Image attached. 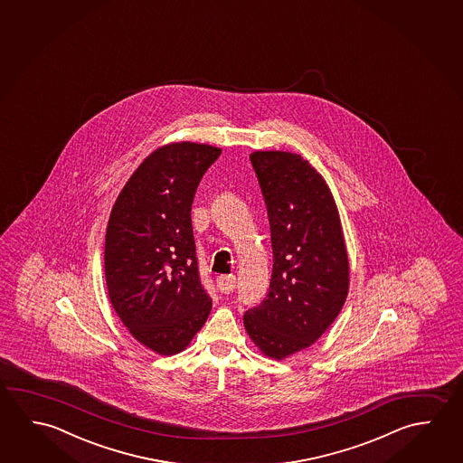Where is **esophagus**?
I'll return each mask as SVG.
<instances>
[{"instance_id":"1","label":"esophagus","mask_w":463,"mask_h":463,"mask_svg":"<svg viewBox=\"0 0 463 463\" xmlns=\"http://www.w3.org/2000/svg\"><path fill=\"white\" fill-rule=\"evenodd\" d=\"M235 282H237L235 276H220L218 280H216L218 288H220L222 294H231L235 288Z\"/></svg>"}]
</instances>
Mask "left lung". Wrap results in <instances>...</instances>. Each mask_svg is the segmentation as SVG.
I'll list each match as a JSON object with an SVG mask.
<instances>
[{"instance_id":"8db88e82","label":"left lung","mask_w":463,"mask_h":463,"mask_svg":"<svg viewBox=\"0 0 463 463\" xmlns=\"http://www.w3.org/2000/svg\"><path fill=\"white\" fill-rule=\"evenodd\" d=\"M265 197L273 274L261 304L243 326L263 355L284 360L318 341L349 294V255L341 216L323 175L300 155H250Z\"/></svg>"}]
</instances>
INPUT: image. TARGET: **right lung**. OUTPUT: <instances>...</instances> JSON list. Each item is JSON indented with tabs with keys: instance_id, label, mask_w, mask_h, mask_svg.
I'll return each mask as SVG.
<instances>
[{
	"instance_id": "add662e5",
	"label": "right lung",
	"mask_w": 463,
	"mask_h": 463,
	"mask_svg": "<svg viewBox=\"0 0 463 463\" xmlns=\"http://www.w3.org/2000/svg\"><path fill=\"white\" fill-rule=\"evenodd\" d=\"M221 148L171 142L153 150L114 202L105 235V278L116 315L159 355L189 347L212 311L198 278L190 210Z\"/></svg>"
}]
</instances>
